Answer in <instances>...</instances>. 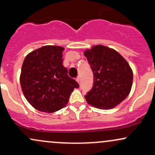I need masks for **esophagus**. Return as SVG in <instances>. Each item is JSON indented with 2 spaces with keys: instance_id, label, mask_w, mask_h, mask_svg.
<instances>
[{
  "instance_id": "1",
  "label": "esophagus",
  "mask_w": 155,
  "mask_h": 155,
  "mask_svg": "<svg viewBox=\"0 0 155 155\" xmlns=\"http://www.w3.org/2000/svg\"><path fill=\"white\" fill-rule=\"evenodd\" d=\"M76 81H77L78 83H79L80 82V77H79V76H78V77L76 79Z\"/></svg>"
}]
</instances>
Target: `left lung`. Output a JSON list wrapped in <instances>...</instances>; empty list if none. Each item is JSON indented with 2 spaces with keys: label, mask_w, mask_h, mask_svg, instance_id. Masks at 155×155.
I'll list each match as a JSON object with an SVG mask.
<instances>
[{
  "label": "left lung",
  "mask_w": 155,
  "mask_h": 155,
  "mask_svg": "<svg viewBox=\"0 0 155 155\" xmlns=\"http://www.w3.org/2000/svg\"><path fill=\"white\" fill-rule=\"evenodd\" d=\"M90 64L94 84L85 96L87 102L102 110L115 107L127 97L133 83V71L118 52L102 45L84 53Z\"/></svg>",
  "instance_id": "1"
}]
</instances>
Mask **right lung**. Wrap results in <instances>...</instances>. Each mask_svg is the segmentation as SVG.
I'll return each mask as SVG.
<instances>
[{"mask_svg":"<svg viewBox=\"0 0 155 155\" xmlns=\"http://www.w3.org/2000/svg\"><path fill=\"white\" fill-rule=\"evenodd\" d=\"M64 48L45 45L24 58L20 84L29 103L44 113L56 112L66 105L74 88L79 87L63 65Z\"/></svg>","mask_w":155,"mask_h":155,"instance_id":"right-lung-1","label":"right lung"}]
</instances>
